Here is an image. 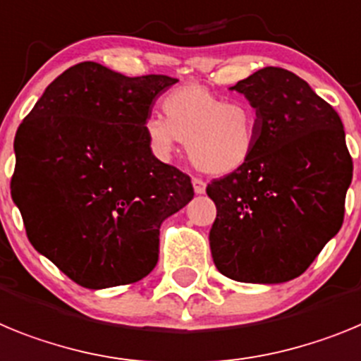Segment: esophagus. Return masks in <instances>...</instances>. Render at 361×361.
Wrapping results in <instances>:
<instances>
[{
  "label": "esophagus",
  "instance_id": "1",
  "mask_svg": "<svg viewBox=\"0 0 361 361\" xmlns=\"http://www.w3.org/2000/svg\"><path fill=\"white\" fill-rule=\"evenodd\" d=\"M192 187H194V192L196 194H205L207 185H205V181L200 180V178H192Z\"/></svg>",
  "mask_w": 361,
  "mask_h": 361
}]
</instances>
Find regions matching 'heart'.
<instances>
[{
  "label": "heart",
  "mask_w": 361,
  "mask_h": 361,
  "mask_svg": "<svg viewBox=\"0 0 361 361\" xmlns=\"http://www.w3.org/2000/svg\"><path fill=\"white\" fill-rule=\"evenodd\" d=\"M165 120L149 116L143 123L149 150L171 159L178 142L198 171L225 176L250 161L258 142V112L249 102L218 96L196 83L169 90L161 99Z\"/></svg>",
  "instance_id": "obj_1"
}]
</instances>
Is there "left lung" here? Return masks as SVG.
Wrapping results in <instances>:
<instances>
[{
  "mask_svg": "<svg viewBox=\"0 0 361 361\" xmlns=\"http://www.w3.org/2000/svg\"><path fill=\"white\" fill-rule=\"evenodd\" d=\"M231 90L258 112V142L245 167L209 183L216 203L212 259L243 283L298 278L343 224L353 158L338 112L307 81L259 68Z\"/></svg>",
  "mask_w": 361,
  "mask_h": 361,
  "instance_id": "1",
  "label": "left lung"
}]
</instances>
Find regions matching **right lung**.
<instances>
[{"mask_svg": "<svg viewBox=\"0 0 361 361\" xmlns=\"http://www.w3.org/2000/svg\"><path fill=\"white\" fill-rule=\"evenodd\" d=\"M176 81L83 61L47 87L16 133L11 192L27 236L81 287L145 278L158 263L161 221L192 200L190 178L159 161L143 134Z\"/></svg>", "mask_w": 361, "mask_h": 361, "instance_id": "obj_1", "label": "right lung"}]
</instances>
